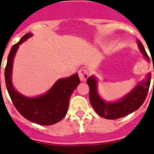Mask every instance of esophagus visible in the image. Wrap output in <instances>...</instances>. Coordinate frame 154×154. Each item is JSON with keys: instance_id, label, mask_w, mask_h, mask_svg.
Here are the masks:
<instances>
[{"instance_id": "esophagus-1", "label": "esophagus", "mask_w": 154, "mask_h": 154, "mask_svg": "<svg viewBox=\"0 0 154 154\" xmlns=\"http://www.w3.org/2000/svg\"><path fill=\"white\" fill-rule=\"evenodd\" d=\"M78 74H79L80 79L82 80V81H85L89 77V72L85 69H79Z\"/></svg>"}]
</instances>
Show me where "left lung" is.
Segmentation results:
<instances>
[{"label": "left lung", "instance_id": "1", "mask_svg": "<svg viewBox=\"0 0 154 154\" xmlns=\"http://www.w3.org/2000/svg\"><path fill=\"white\" fill-rule=\"evenodd\" d=\"M137 44H138L139 49L142 53L144 57L147 60H149L143 45L139 40H137ZM150 81L151 73H149L147 75V78L141 83H139L125 97L117 101V102H107L103 101L99 96L97 89V81L96 77L92 76L88 78L86 82L89 87L90 104L97 113L105 119H117V118L125 117L135 110L138 109L141 107V105L143 104L148 94Z\"/></svg>", "mask_w": 154, "mask_h": 154}]
</instances>
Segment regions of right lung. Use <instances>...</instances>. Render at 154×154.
Returning a JSON list of instances; mask_svg holds the SVG:
<instances>
[{"label": "right lung", "instance_id": "add662e5", "mask_svg": "<svg viewBox=\"0 0 154 154\" xmlns=\"http://www.w3.org/2000/svg\"><path fill=\"white\" fill-rule=\"evenodd\" d=\"M31 36L32 33L25 34L11 48L5 70L6 88L13 105L23 117L38 125H50L60 122L66 115L70 96L79 85L80 79L76 73L58 80L46 94L37 97H27L16 91L11 79L13 58L19 45Z\"/></svg>", "mask_w": 154, "mask_h": 154}]
</instances>
